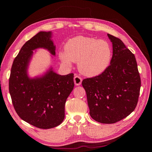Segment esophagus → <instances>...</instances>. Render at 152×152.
Wrapping results in <instances>:
<instances>
[{"label": "esophagus", "instance_id": "34e87169", "mask_svg": "<svg viewBox=\"0 0 152 152\" xmlns=\"http://www.w3.org/2000/svg\"><path fill=\"white\" fill-rule=\"evenodd\" d=\"M82 79L80 77H79V75H75L74 77V83L76 86H79L82 83Z\"/></svg>", "mask_w": 152, "mask_h": 152}]
</instances>
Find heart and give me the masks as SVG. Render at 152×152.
<instances>
[{"label": "heart", "mask_w": 152, "mask_h": 152, "mask_svg": "<svg viewBox=\"0 0 152 152\" xmlns=\"http://www.w3.org/2000/svg\"><path fill=\"white\" fill-rule=\"evenodd\" d=\"M59 57L66 66H71L72 62H77L78 68L82 74L94 77L108 67L112 50L105 41L77 36L67 41L65 50L59 51Z\"/></svg>", "instance_id": "obj_1"}]
</instances>
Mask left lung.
<instances>
[{
    "label": "left lung",
    "mask_w": 152,
    "mask_h": 152,
    "mask_svg": "<svg viewBox=\"0 0 152 152\" xmlns=\"http://www.w3.org/2000/svg\"><path fill=\"white\" fill-rule=\"evenodd\" d=\"M113 44L109 65L100 75L82 80L91 117L103 124H113L136 107L141 79L134 54L122 41L108 34Z\"/></svg>",
    "instance_id": "8db88e82"
}]
</instances>
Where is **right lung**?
Masks as SVG:
<instances>
[{
	"mask_svg": "<svg viewBox=\"0 0 152 152\" xmlns=\"http://www.w3.org/2000/svg\"><path fill=\"white\" fill-rule=\"evenodd\" d=\"M51 32L40 31L23 45L14 59L9 90L16 112L22 120L37 128L59 126L65 118V104L74 87L73 73L60 75L51 69L40 78L29 79L26 70L33 50L47 49L55 55Z\"/></svg>",
	"mask_w": 152,
	"mask_h": 152,
	"instance_id": "1",
	"label": "right lung"
}]
</instances>
